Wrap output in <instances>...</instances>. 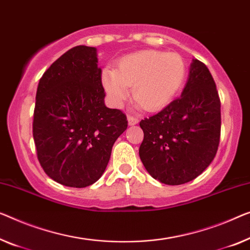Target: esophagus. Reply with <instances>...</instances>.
Segmentation results:
<instances>
[{"instance_id":"obj_1","label":"esophagus","mask_w":250,"mask_h":250,"mask_svg":"<svg viewBox=\"0 0 250 250\" xmlns=\"http://www.w3.org/2000/svg\"><path fill=\"white\" fill-rule=\"evenodd\" d=\"M138 118L136 117H132V115H128V122L130 125H137L138 124Z\"/></svg>"}]
</instances>
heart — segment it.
Listing matches in <instances>:
<instances>
[{"instance_id":"1","label":"heart","mask_w":250,"mask_h":250,"mask_svg":"<svg viewBox=\"0 0 250 250\" xmlns=\"http://www.w3.org/2000/svg\"><path fill=\"white\" fill-rule=\"evenodd\" d=\"M186 77L181 55L161 50H140L119 59L117 69L105 67L101 81L107 98L121 107L130 95L149 112L162 110L176 96Z\"/></svg>"}]
</instances>
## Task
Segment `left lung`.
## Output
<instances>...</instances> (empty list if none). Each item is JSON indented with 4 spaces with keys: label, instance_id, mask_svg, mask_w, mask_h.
<instances>
[{
    "label": "left lung",
    "instance_id": "1",
    "mask_svg": "<svg viewBox=\"0 0 250 250\" xmlns=\"http://www.w3.org/2000/svg\"><path fill=\"white\" fill-rule=\"evenodd\" d=\"M139 156L155 180L181 185L202 174L217 155L221 103L210 70L194 59L180 98L140 121Z\"/></svg>",
    "mask_w": 250,
    "mask_h": 250
}]
</instances>
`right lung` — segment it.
I'll return each instance as SVG.
<instances>
[{
	"label": "right lung",
	"instance_id": "obj_1",
	"mask_svg": "<svg viewBox=\"0 0 250 250\" xmlns=\"http://www.w3.org/2000/svg\"><path fill=\"white\" fill-rule=\"evenodd\" d=\"M101 75L95 48L76 46L39 81L32 124L37 157L44 173L62 185L95 183L128 126L121 110L104 104Z\"/></svg>",
	"mask_w": 250,
	"mask_h": 250
}]
</instances>
